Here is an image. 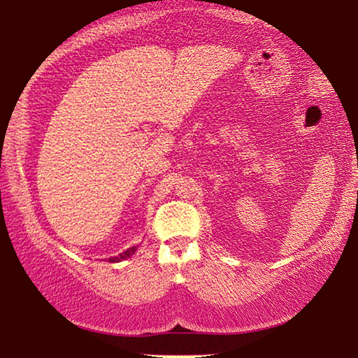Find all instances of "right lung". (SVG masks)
I'll use <instances>...</instances> for the list:
<instances>
[{
	"label": "right lung",
	"instance_id": "add662e5",
	"mask_svg": "<svg viewBox=\"0 0 358 358\" xmlns=\"http://www.w3.org/2000/svg\"><path fill=\"white\" fill-rule=\"evenodd\" d=\"M136 250H138V245H134V247H129V249L126 250V252H122V254H119L117 257H113V259H109L111 260V262H117V260H122V259H127V257H131L132 254L136 252Z\"/></svg>",
	"mask_w": 358,
	"mask_h": 358
}]
</instances>
